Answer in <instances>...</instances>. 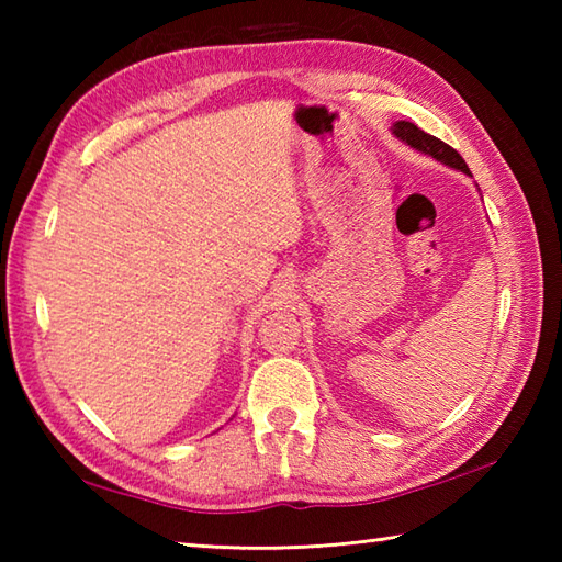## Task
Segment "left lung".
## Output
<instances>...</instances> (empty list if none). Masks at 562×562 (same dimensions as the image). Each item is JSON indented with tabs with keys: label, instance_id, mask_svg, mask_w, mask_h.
<instances>
[{
	"label": "left lung",
	"instance_id": "obj_1",
	"mask_svg": "<svg viewBox=\"0 0 562 562\" xmlns=\"http://www.w3.org/2000/svg\"><path fill=\"white\" fill-rule=\"evenodd\" d=\"M393 135H396L401 142H405L408 147L423 151V154H429L432 159L451 166V169L469 173V166H465V161L461 159V154L457 149L449 147L447 142L437 139L435 135H427L425 130H420L415 123L398 121L396 125H393Z\"/></svg>",
	"mask_w": 562,
	"mask_h": 562
}]
</instances>
